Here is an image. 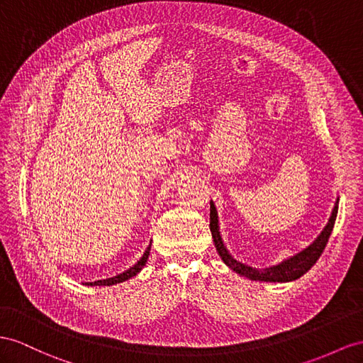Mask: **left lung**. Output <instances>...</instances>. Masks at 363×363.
<instances>
[{
  "label": "left lung",
  "mask_w": 363,
  "mask_h": 363,
  "mask_svg": "<svg viewBox=\"0 0 363 363\" xmlns=\"http://www.w3.org/2000/svg\"><path fill=\"white\" fill-rule=\"evenodd\" d=\"M337 203H334L333 213L330 216L328 224L325 225L322 230V233L318 236V239L314 240L311 245L302 250L301 253H297L291 257L285 259L281 264L268 267V268H253L247 264H242L236 261V259L228 253V250L224 245V240L220 238V231H219V220H218V211L213 201L210 202V231L213 236V242H215V247L218 250V253L220 256L222 261H224L225 265H228L231 270L236 272L240 276H245L252 281H264V282H291L303 276L310 268L318 262V259L323 253L325 247H327V242L330 239V235L334 227V222H336L337 216Z\"/></svg>",
  "instance_id": "1"
}]
</instances>
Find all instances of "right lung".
I'll return each mask as SVG.
<instances>
[{
    "mask_svg": "<svg viewBox=\"0 0 363 363\" xmlns=\"http://www.w3.org/2000/svg\"><path fill=\"white\" fill-rule=\"evenodd\" d=\"M150 247H152V242H150V245L147 247V250H145V253L143 255V257L139 259V261L133 265V267H130L128 270H125L124 273H121V274H116V276H113V277H108V279H102V281H95V282H87L86 285H90V286H95V285H107V286H110V285H115V284H121V282H124V281H127V279H130V277H133V276H136L139 272L143 270L144 268V265H145V262H147V259H148V255H150Z\"/></svg>",
    "mask_w": 363,
    "mask_h": 363,
    "instance_id": "right-lung-1",
    "label": "right lung"
}]
</instances>
